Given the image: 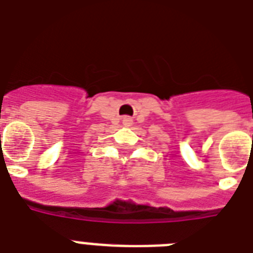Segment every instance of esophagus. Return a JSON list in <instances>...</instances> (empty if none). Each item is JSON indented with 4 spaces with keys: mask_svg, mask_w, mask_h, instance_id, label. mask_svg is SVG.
Wrapping results in <instances>:
<instances>
[{
    "mask_svg": "<svg viewBox=\"0 0 253 253\" xmlns=\"http://www.w3.org/2000/svg\"><path fill=\"white\" fill-rule=\"evenodd\" d=\"M131 123H133V120H131V118H129V116L123 118V124H124L125 126H130Z\"/></svg>",
    "mask_w": 253,
    "mask_h": 253,
    "instance_id": "34e87169",
    "label": "esophagus"
}]
</instances>
